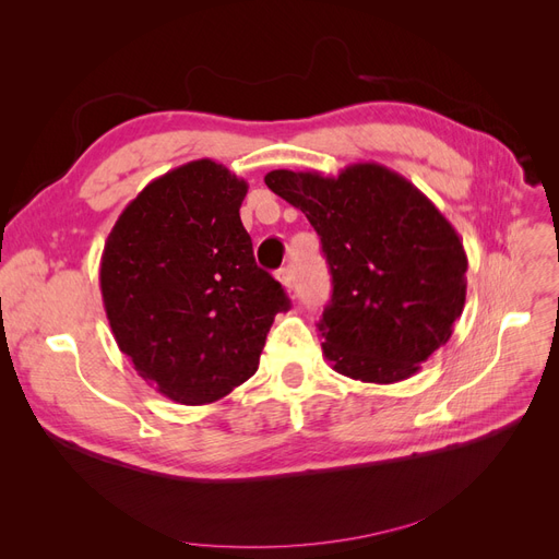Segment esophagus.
I'll list each match as a JSON object with an SVG mask.
<instances>
[{
  "label": "esophagus",
  "mask_w": 559,
  "mask_h": 559,
  "mask_svg": "<svg viewBox=\"0 0 559 559\" xmlns=\"http://www.w3.org/2000/svg\"><path fill=\"white\" fill-rule=\"evenodd\" d=\"M277 280L284 284V289H286V292H292V289H294V273H292V267H289V265L277 270Z\"/></svg>",
  "instance_id": "obj_1"
}]
</instances>
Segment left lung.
Returning <instances> with one entry per match:
<instances>
[{"label":"left lung","mask_w":559,"mask_h":559,"mask_svg":"<svg viewBox=\"0 0 559 559\" xmlns=\"http://www.w3.org/2000/svg\"><path fill=\"white\" fill-rule=\"evenodd\" d=\"M265 183L321 240L333 296L317 329L333 370L373 384L415 376L464 310L468 261L452 224L380 163L337 177L273 170Z\"/></svg>","instance_id":"8db88e82"}]
</instances>
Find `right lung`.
<instances>
[{
  "mask_svg": "<svg viewBox=\"0 0 559 559\" xmlns=\"http://www.w3.org/2000/svg\"><path fill=\"white\" fill-rule=\"evenodd\" d=\"M247 181L210 158L146 183L118 216L99 261L116 345L181 405L230 394L259 368L282 284L253 261L240 222Z\"/></svg>",
  "mask_w": 559,
  "mask_h": 559,
  "instance_id": "obj_1",
  "label": "right lung"
}]
</instances>
